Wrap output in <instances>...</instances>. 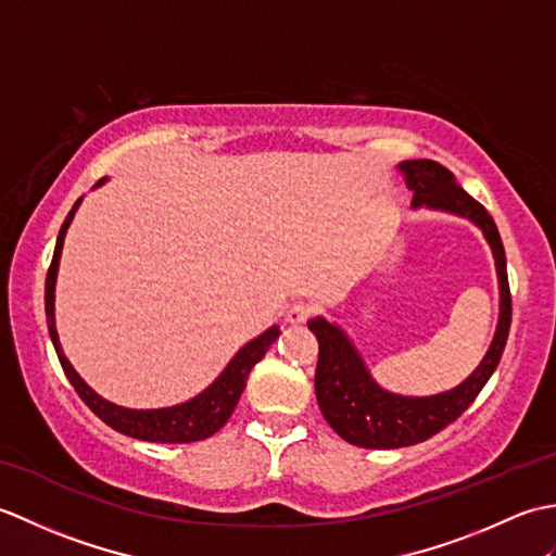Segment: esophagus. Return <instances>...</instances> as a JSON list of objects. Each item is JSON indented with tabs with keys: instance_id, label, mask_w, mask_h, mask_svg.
Returning <instances> with one entry per match:
<instances>
[{
	"instance_id": "34e87169",
	"label": "esophagus",
	"mask_w": 556,
	"mask_h": 556,
	"mask_svg": "<svg viewBox=\"0 0 556 556\" xmlns=\"http://www.w3.org/2000/svg\"><path fill=\"white\" fill-rule=\"evenodd\" d=\"M311 313H313V308H311L308 303H303V301L291 303L289 311H287V323H291V325H303V323L311 317Z\"/></svg>"
}]
</instances>
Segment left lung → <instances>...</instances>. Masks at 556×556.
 I'll return each instance as SVG.
<instances>
[{"label":"left lung","mask_w":556,"mask_h":556,"mask_svg":"<svg viewBox=\"0 0 556 556\" xmlns=\"http://www.w3.org/2000/svg\"><path fill=\"white\" fill-rule=\"evenodd\" d=\"M404 174L413 207H425L473 222L485 236L497 267L500 320L492 344L478 368L454 389L430 396H404L387 392L375 382L368 365L349 334L325 317H313L308 329L317 339L315 394L325 420L332 430L363 448H399L425 442L473 404L480 389L497 370L511 327V293L506 279V255L497 224L478 200L470 198L454 179V174L432 160H404L396 167Z\"/></svg>","instance_id":"1"}]
</instances>
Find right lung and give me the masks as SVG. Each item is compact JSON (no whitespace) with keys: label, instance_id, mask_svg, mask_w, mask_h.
<instances>
[{"label":"right lung","instance_id":"1","mask_svg":"<svg viewBox=\"0 0 556 556\" xmlns=\"http://www.w3.org/2000/svg\"><path fill=\"white\" fill-rule=\"evenodd\" d=\"M104 181L108 179H100L98 186H102ZM80 200L83 198L76 200V205L71 207L68 217L62 224V229H59L54 257H52V265H50V271H47V281H45L47 329H50V339L54 344L59 363H62V368L68 377V382L74 384L78 396L86 401V406L96 413L100 420L108 422L110 428H114L116 432L134 437V440L160 442V444H186V442L207 440V437L215 434L219 428H224V422L229 420V416L243 394L248 375H251L253 365L263 358L267 349L277 341L279 327L271 325L267 332L255 337L253 341H248V344L243 349H239V353H236V356L229 361L227 368L219 372L215 382L205 387L198 396L184 401V404L167 406V408H126V406H116V404H112V401L100 396L96 389L83 380V377L74 370V365H71L68 358L64 356V349H62V344H59V334H56V325H54V289H56L59 260H62L66 231L71 227V222H74Z\"/></svg>","mask_w":556,"mask_h":556}]
</instances>
